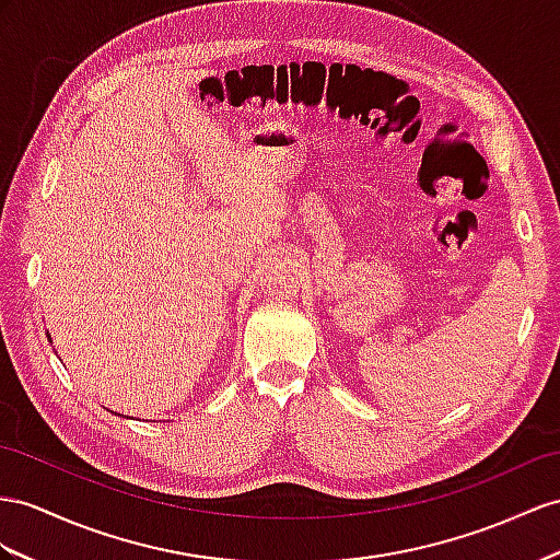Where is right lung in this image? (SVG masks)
Instances as JSON below:
<instances>
[{"label": "right lung", "instance_id": "1", "mask_svg": "<svg viewBox=\"0 0 560 560\" xmlns=\"http://www.w3.org/2000/svg\"><path fill=\"white\" fill-rule=\"evenodd\" d=\"M47 338H49V340H51V336H49V331H47Z\"/></svg>", "mask_w": 560, "mask_h": 560}]
</instances>
